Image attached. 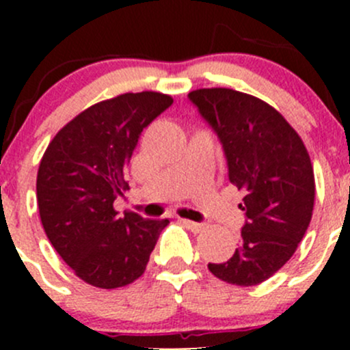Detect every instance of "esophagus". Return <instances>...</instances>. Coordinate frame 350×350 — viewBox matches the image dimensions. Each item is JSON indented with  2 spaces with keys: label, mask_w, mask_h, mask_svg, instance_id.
<instances>
[{
  "label": "esophagus",
  "mask_w": 350,
  "mask_h": 350,
  "mask_svg": "<svg viewBox=\"0 0 350 350\" xmlns=\"http://www.w3.org/2000/svg\"><path fill=\"white\" fill-rule=\"evenodd\" d=\"M181 224L185 225L186 228H189V230H191V232H195V234H200L201 230H204V225L203 224H196V221L186 220V218H181Z\"/></svg>",
  "instance_id": "obj_1"
}]
</instances>
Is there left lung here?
I'll use <instances>...</instances> for the list:
<instances>
[{
    "mask_svg": "<svg viewBox=\"0 0 350 350\" xmlns=\"http://www.w3.org/2000/svg\"><path fill=\"white\" fill-rule=\"evenodd\" d=\"M189 100L224 144L228 178L243 191L239 206L247 217L234 256L208 269L228 284H260L291 259L312 220L308 150L284 116L252 94L201 88Z\"/></svg>",
    "mask_w": 350,
    "mask_h": 350,
    "instance_id": "8db88e82",
    "label": "left lung"
}]
</instances>
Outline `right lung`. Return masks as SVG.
I'll return each instance as SVG.
<instances>
[{"label":"right lung","instance_id":"1","mask_svg":"<svg viewBox=\"0 0 350 350\" xmlns=\"http://www.w3.org/2000/svg\"><path fill=\"white\" fill-rule=\"evenodd\" d=\"M172 105L169 94L125 93L86 108L66 123L42 155L37 203L54 249L84 283L122 288L146 271L169 220L133 211L118 215L113 201L129 188L123 176L142 130Z\"/></svg>","mask_w":350,"mask_h":350}]
</instances>
